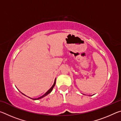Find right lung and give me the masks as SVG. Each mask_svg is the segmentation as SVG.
<instances>
[{
	"label": "right lung",
	"mask_w": 121,
	"mask_h": 121,
	"mask_svg": "<svg viewBox=\"0 0 121 121\" xmlns=\"http://www.w3.org/2000/svg\"><path fill=\"white\" fill-rule=\"evenodd\" d=\"M56 78L55 79V81H54V84H53V85H52V86L51 87L50 89H49L48 91L46 92L44 94V95H42V96H41V97H40L39 98H35V99H33V98H30V97H29V98H31V99H33V100H38V99H42V98H43V97H45V96H46L47 95H48L49 93H50L51 92V91H52V90H53V87H54V86H55V85H56ZM22 94H23V95H24L25 96H26L25 95H24L23 93H21Z\"/></svg>",
	"instance_id": "right-lung-1"
}]
</instances>
